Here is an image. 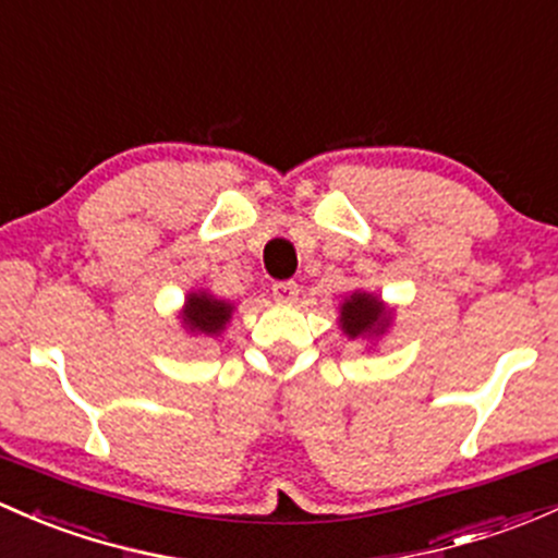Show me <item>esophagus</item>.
I'll return each mask as SVG.
<instances>
[{
  "label": "esophagus",
  "mask_w": 558,
  "mask_h": 558,
  "mask_svg": "<svg viewBox=\"0 0 558 558\" xmlns=\"http://www.w3.org/2000/svg\"><path fill=\"white\" fill-rule=\"evenodd\" d=\"M272 296L278 302H294L299 296V286L294 280H280V283H272Z\"/></svg>",
  "instance_id": "esophagus-1"
}]
</instances>
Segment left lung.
I'll list each match as a JSON object with an SVG mask.
<instances>
[{
	"instance_id": "left-lung-1",
	"label": "left lung",
	"mask_w": 558,
	"mask_h": 558,
	"mask_svg": "<svg viewBox=\"0 0 558 558\" xmlns=\"http://www.w3.org/2000/svg\"><path fill=\"white\" fill-rule=\"evenodd\" d=\"M392 313L379 302V296L355 291L339 307V326L350 339H372L387 331Z\"/></svg>"
}]
</instances>
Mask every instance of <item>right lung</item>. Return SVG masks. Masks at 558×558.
<instances>
[{"mask_svg":"<svg viewBox=\"0 0 558 558\" xmlns=\"http://www.w3.org/2000/svg\"><path fill=\"white\" fill-rule=\"evenodd\" d=\"M232 304L225 299H216L208 291H192L184 302V320L186 331L203 333V337H219L232 318Z\"/></svg>","mask_w":558,"mask_h":558,"instance_id":"obj_1","label":"right lung"}]
</instances>
